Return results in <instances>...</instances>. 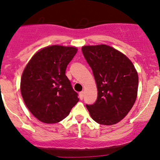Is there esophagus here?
<instances>
[{
	"label": "esophagus",
	"instance_id": "1",
	"mask_svg": "<svg viewBox=\"0 0 160 160\" xmlns=\"http://www.w3.org/2000/svg\"><path fill=\"white\" fill-rule=\"evenodd\" d=\"M79 95H80V98L82 100V99H83V95H84V92H80V93H79Z\"/></svg>",
	"mask_w": 160,
	"mask_h": 160
}]
</instances>
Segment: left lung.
Returning <instances> with one entry per match:
<instances>
[{"label":"left lung","instance_id":"obj_1","mask_svg":"<svg viewBox=\"0 0 160 160\" xmlns=\"http://www.w3.org/2000/svg\"><path fill=\"white\" fill-rule=\"evenodd\" d=\"M92 69L98 96L93 105H86L91 117L101 125L118 123L134 105L138 90V74L124 53L105 44L82 46Z\"/></svg>","mask_w":160,"mask_h":160}]
</instances>
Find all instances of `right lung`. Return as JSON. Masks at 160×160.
I'll return each instance as SVG.
<instances>
[{"label":"right lung","instance_id":"1","mask_svg":"<svg viewBox=\"0 0 160 160\" xmlns=\"http://www.w3.org/2000/svg\"><path fill=\"white\" fill-rule=\"evenodd\" d=\"M78 49L59 45L46 46L33 55L25 66L20 92L29 111L43 123L63 120L78 102L65 70Z\"/></svg>","mask_w":160,"mask_h":160}]
</instances>
